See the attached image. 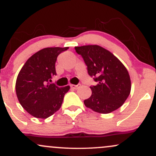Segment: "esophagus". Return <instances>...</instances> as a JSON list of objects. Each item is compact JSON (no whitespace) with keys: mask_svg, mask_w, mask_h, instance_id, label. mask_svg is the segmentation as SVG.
Returning a JSON list of instances; mask_svg holds the SVG:
<instances>
[{"mask_svg":"<svg viewBox=\"0 0 156 156\" xmlns=\"http://www.w3.org/2000/svg\"><path fill=\"white\" fill-rule=\"evenodd\" d=\"M80 87V84H78V85H74V84H72V85H70L71 89H78Z\"/></svg>","mask_w":156,"mask_h":156,"instance_id":"1","label":"esophagus"}]
</instances>
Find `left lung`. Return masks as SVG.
<instances>
[{
    "mask_svg": "<svg viewBox=\"0 0 156 156\" xmlns=\"http://www.w3.org/2000/svg\"><path fill=\"white\" fill-rule=\"evenodd\" d=\"M83 57L90 76L98 82L90 87L92 95L83 101L87 108L108 114L122 105L129 96L131 82L124 64L108 50L97 44L75 48Z\"/></svg>",
    "mask_w": 156,
    "mask_h": 156,
    "instance_id": "1",
    "label": "left lung"
}]
</instances>
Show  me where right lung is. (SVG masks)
Returning a JSON list of instances; mask_svg holds the SVG:
<instances>
[{
	"mask_svg": "<svg viewBox=\"0 0 156 156\" xmlns=\"http://www.w3.org/2000/svg\"><path fill=\"white\" fill-rule=\"evenodd\" d=\"M66 48H46L32 55L20 71L16 80L17 99L33 117L46 119L61 108L70 87H58L49 81L56 75L57 57Z\"/></svg>",
	"mask_w": 156,
	"mask_h": 156,
	"instance_id": "right-lung-1",
	"label": "right lung"
}]
</instances>
